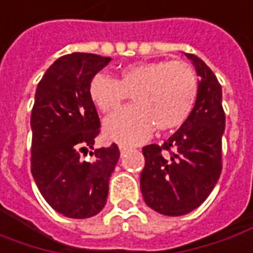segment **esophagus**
Instances as JSON below:
<instances>
[{"label": "esophagus", "instance_id": "1", "mask_svg": "<svg viewBox=\"0 0 253 253\" xmlns=\"http://www.w3.org/2000/svg\"><path fill=\"white\" fill-rule=\"evenodd\" d=\"M119 149H120V154H122V155H125L127 151H130V147H127V145H119Z\"/></svg>", "mask_w": 253, "mask_h": 253}]
</instances>
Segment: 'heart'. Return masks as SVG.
Wrapping results in <instances>:
<instances>
[{"instance_id":"b5f03b06","label":"heart","mask_w":253,"mask_h":253,"mask_svg":"<svg viewBox=\"0 0 253 253\" xmlns=\"http://www.w3.org/2000/svg\"><path fill=\"white\" fill-rule=\"evenodd\" d=\"M131 95L134 105L115 113L104 125L105 135L122 144L148 138L154 126L168 131L188 119L198 95V80L187 63L142 62L120 70L119 79L98 73L90 83V97L104 113L118 111Z\"/></svg>"}]
</instances>
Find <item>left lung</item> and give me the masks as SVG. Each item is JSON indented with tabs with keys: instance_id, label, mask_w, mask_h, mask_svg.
I'll return each instance as SVG.
<instances>
[{
	"instance_id": "obj_1",
	"label": "left lung",
	"mask_w": 253,
	"mask_h": 253,
	"mask_svg": "<svg viewBox=\"0 0 253 253\" xmlns=\"http://www.w3.org/2000/svg\"><path fill=\"white\" fill-rule=\"evenodd\" d=\"M185 55L199 76L192 112L162 145L142 148V197L151 209L166 216H181L197 209L221 173V137L226 127L221 85L205 62L197 55Z\"/></svg>"
}]
</instances>
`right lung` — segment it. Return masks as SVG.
<instances>
[{
	"label": "right lung",
	"instance_id": "obj_1",
	"mask_svg": "<svg viewBox=\"0 0 253 253\" xmlns=\"http://www.w3.org/2000/svg\"><path fill=\"white\" fill-rule=\"evenodd\" d=\"M109 62L95 54L63 55L47 69L36 90L32 174L48 205L72 219L91 217L104 209L109 177L119 161L116 144L94 149L101 123L90 83ZM87 152L91 161L84 159Z\"/></svg>",
	"mask_w": 253,
	"mask_h": 253
}]
</instances>
